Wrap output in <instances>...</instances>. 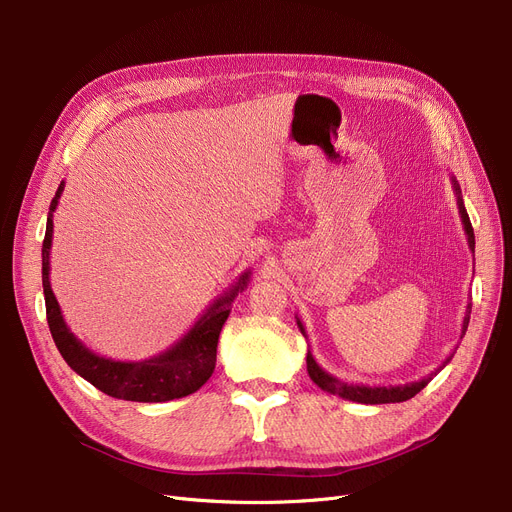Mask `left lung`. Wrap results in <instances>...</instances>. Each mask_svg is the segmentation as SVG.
I'll use <instances>...</instances> for the list:
<instances>
[{"mask_svg":"<svg viewBox=\"0 0 512 512\" xmlns=\"http://www.w3.org/2000/svg\"><path fill=\"white\" fill-rule=\"evenodd\" d=\"M452 188L456 193V205H459V213H461V220H463V226H465V234H467V242H469V249L475 253V234H473V226H471V220L467 215V209H465V203H463V197H461V186L459 182H456V178L452 176ZM469 317H471V303L467 305V311H465V319H463V330H461V338L465 336L467 332V326H469ZM297 324H299V330L301 334L307 338V332L301 324V319L297 317ZM452 359V355L434 371L429 373L427 378L419 380V382H409V384H400V386H365V384H346L338 378H334L332 373H328L326 369H321L317 365V361L313 359L311 351L307 353V371H309V378L321 388L326 390L330 394H338L340 398H346V400H353V402H361V405H386V402H402V400H409L413 398L417 392H421L429 382H432L434 375L446 367V363Z\"/></svg>","mask_w":512,"mask_h":512,"instance_id":"8db88e82","label":"left lung"}]
</instances>
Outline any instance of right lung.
<instances>
[{"mask_svg": "<svg viewBox=\"0 0 512 512\" xmlns=\"http://www.w3.org/2000/svg\"><path fill=\"white\" fill-rule=\"evenodd\" d=\"M64 191V180L60 182L56 197L51 199L47 228L43 240V294L49 332L56 342L64 361L87 382L107 396L132 402H166L197 392L215 369V353H218V338L222 326L230 315L236 294L249 284L251 272L247 270L238 282L228 288L222 297L215 299L205 313L166 353L145 361H114L95 355L80 342L66 326L56 294L49 284V253L53 236V211Z\"/></svg>", "mask_w": 512, "mask_h": 512, "instance_id": "1", "label": "right lung"}]
</instances>
